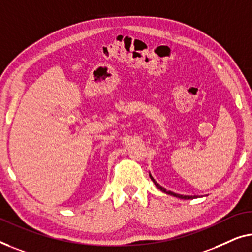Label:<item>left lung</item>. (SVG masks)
Listing matches in <instances>:
<instances>
[{
    "instance_id": "obj_1",
    "label": "left lung",
    "mask_w": 252,
    "mask_h": 252,
    "mask_svg": "<svg viewBox=\"0 0 252 252\" xmlns=\"http://www.w3.org/2000/svg\"><path fill=\"white\" fill-rule=\"evenodd\" d=\"M150 177H151V179L153 180V183L155 184V186L158 187V189L160 190H162L163 193H165V194H169V195H172V196H176V197H178V198H183V200H192V198H196L197 196L196 195H194V196H190V195H180V194H176V193H173V192H171V190H166L164 187H162L160 184L158 183H157L155 182V179L153 178V177H152V175L150 173Z\"/></svg>"
}]
</instances>
